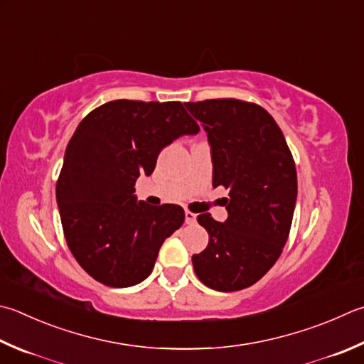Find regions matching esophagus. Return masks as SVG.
Returning <instances> with one entry per match:
<instances>
[{
    "instance_id": "34e87169",
    "label": "esophagus",
    "mask_w": 364,
    "mask_h": 364,
    "mask_svg": "<svg viewBox=\"0 0 364 364\" xmlns=\"http://www.w3.org/2000/svg\"><path fill=\"white\" fill-rule=\"evenodd\" d=\"M185 223H187V225H193V223H196V215L193 214V212L185 210Z\"/></svg>"
}]
</instances>
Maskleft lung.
I'll use <instances>...</instances> for the list:
<instances>
[{"instance_id":"1","label":"left lung","mask_w":364,"mask_h":364,"mask_svg":"<svg viewBox=\"0 0 364 364\" xmlns=\"http://www.w3.org/2000/svg\"><path fill=\"white\" fill-rule=\"evenodd\" d=\"M203 123L212 154V185L228 190V218L198 215L209 244L191 257L198 279L217 291H237L271 269L289 239L298 181L282 129L255 102L235 98L185 102Z\"/></svg>"}]
</instances>
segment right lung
Here are the masks:
<instances>
[{
	"mask_svg": "<svg viewBox=\"0 0 364 364\" xmlns=\"http://www.w3.org/2000/svg\"><path fill=\"white\" fill-rule=\"evenodd\" d=\"M198 132L179 101L115 100L79 123L57 181V204L68 247L95 280L125 289L150 276L185 212L177 204L138 203L134 183L154 173L163 147Z\"/></svg>",
	"mask_w": 364,
	"mask_h": 364,
	"instance_id": "add662e5",
	"label": "right lung"
}]
</instances>
